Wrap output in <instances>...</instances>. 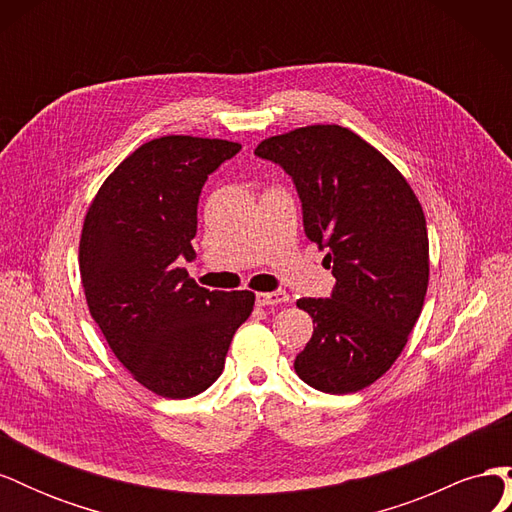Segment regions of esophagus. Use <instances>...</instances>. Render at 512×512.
<instances>
[{
	"mask_svg": "<svg viewBox=\"0 0 512 512\" xmlns=\"http://www.w3.org/2000/svg\"><path fill=\"white\" fill-rule=\"evenodd\" d=\"M290 297H288V292H284V290H275V292H258L256 294V303L260 305V307H269V305H282V303H286Z\"/></svg>",
	"mask_w": 512,
	"mask_h": 512,
	"instance_id": "1",
	"label": "esophagus"
}]
</instances>
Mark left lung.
<instances>
[{"label": "left lung", "mask_w": 512, "mask_h": 512, "mask_svg": "<svg viewBox=\"0 0 512 512\" xmlns=\"http://www.w3.org/2000/svg\"><path fill=\"white\" fill-rule=\"evenodd\" d=\"M256 156L297 185L303 226L333 267L331 299L297 301L316 327L294 359L299 378L346 395L391 369L421 316L429 239L406 177L359 134L318 123L265 138Z\"/></svg>", "instance_id": "8db88e82"}]
</instances>
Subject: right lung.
Here are the masks:
<instances>
[{
	"instance_id": "right-lung-1",
	"label": "right lung",
	"mask_w": 512,
	"mask_h": 512,
	"mask_svg": "<svg viewBox=\"0 0 512 512\" xmlns=\"http://www.w3.org/2000/svg\"><path fill=\"white\" fill-rule=\"evenodd\" d=\"M239 149L222 138H153L106 177L85 213L79 267L89 314L132 378L160 397L207 391L254 309V292L207 290L179 267L196 256L200 190Z\"/></svg>"
}]
</instances>
